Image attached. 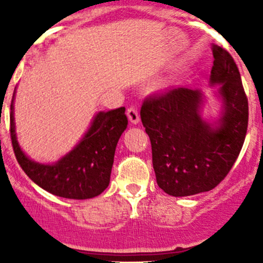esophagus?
<instances>
[{"label": "esophagus", "mask_w": 263, "mask_h": 263, "mask_svg": "<svg viewBox=\"0 0 263 263\" xmlns=\"http://www.w3.org/2000/svg\"><path fill=\"white\" fill-rule=\"evenodd\" d=\"M127 117H128V119L131 123L137 124L140 122V115H139V112H137L136 108H134V107L128 108V109H127Z\"/></svg>", "instance_id": "1"}]
</instances>
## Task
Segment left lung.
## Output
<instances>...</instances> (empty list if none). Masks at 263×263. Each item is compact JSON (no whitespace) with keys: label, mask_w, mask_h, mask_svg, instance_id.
<instances>
[{"label":"left lung","mask_w":263,"mask_h":263,"mask_svg":"<svg viewBox=\"0 0 263 263\" xmlns=\"http://www.w3.org/2000/svg\"><path fill=\"white\" fill-rule=\"evenodd\" d=\"M211 85L220 84L221 118L210 124L201 117V90L178 86L148 97L141 121L150 137L158 185L174 197L216 187L234 165L248 127V99L239 70L228 50L213 46Z\"/></svg>","instance_id":"1"}]
</instances>
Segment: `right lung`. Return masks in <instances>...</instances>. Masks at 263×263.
Returning a JSON list of instances; mask_svg holds the SVG:
<instances>
[{"mask_svg":"<svg viewBox=\"0 0 263 263\" xmlns=\"http://www.w3.org/2000/svg\"><path fill=\"white\" fill-rule=\"evenodd\" d=\"M124 110L121 107L99 112L73 150L57 163L41 164L29 159L18 146L12 98L10 134L15 156L26 176L52 195L72 200L99 196L109 184L117 142L128 123Z\"/></svg>","mask_w":263,"mask_h":263,"instance_id":"add662e5","label":"right lung"}]
</instances>
